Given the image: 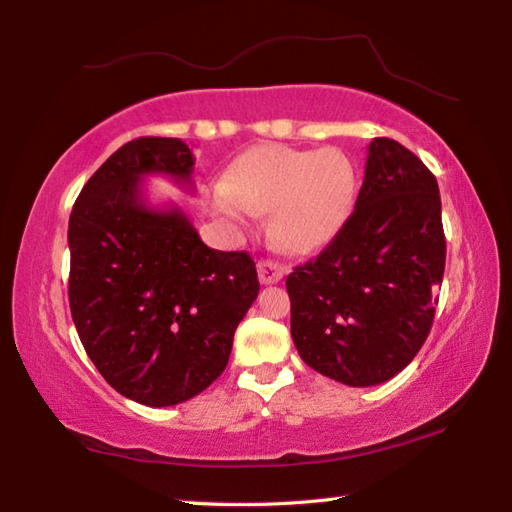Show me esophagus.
<instances>
[{"label": "esophagus", "instance_id": "obj_1", "mask_svg": "<svg viewBox=\"0 0 512 512\" xmlns=\"http://www.w3.org/2000/svg\"><path fill=\"white\" fill-rule=\"evenodd\" d=\"M285 276V267L278 265L276 260H260L258 263V278L263 285H274Z\"/></svg>", "mask_w": 512, "mask_h": 512}]
</instances>
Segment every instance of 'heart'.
<instances>
[{
    "mask_svg": "<svg viewBox=\"0 0 512 512\" xmlns=\"http://www.w3.org/2000/svg\"><path fill=\"white\" fill-rule=\"evenodd\" d=\"M356 202V169L341 149H294L260 144L231 162L227 182L209 191L207 205L236 229L254 214L269 216V236L283 249L307 254L339 234Z\"/></svg>",
    "mask_w": 512,
    "mask_h": 512,
    "instance_id": "obj_1",
    "label": "heart"
}]
</instances>
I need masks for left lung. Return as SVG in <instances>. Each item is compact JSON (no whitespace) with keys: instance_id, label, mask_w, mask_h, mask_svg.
Here are the masks:
<instances>
[{"instance_id":"1","label":"left lung","mask_w":512,"mask_h":512,"mask_svg":"<svg viewBox=\"0 0 512 512\" xmlns=\"http://www.w3.org/2000/svg\"><path fill=\"white\" fill-rule=\"evenodd\" d=\"M443 267L437 178L397 140L374 138L352 216L287 276L301 359L352 388L392 379L428 339Z\"/></svg>"}]
</instances>
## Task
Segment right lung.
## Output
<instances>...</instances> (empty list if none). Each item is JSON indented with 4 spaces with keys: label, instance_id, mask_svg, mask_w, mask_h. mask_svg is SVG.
<instances>
[{
    "label": "right lung",
    "instance_id": "obj_1",
    "mask_svg": "<svg viewBox=\"0 0 512 512\" xmlns=\"http://www.w3.org/2000/svg\"><path fill=\"white\" fill-rule=\"evenodd\" d=\"M194 162L180 138L131 140L82 187L69 220L75 330L106 383L151 408L223 374L260 289L252 256L207 247L176 202L144 196L147 176L194 189Z\"/></svg>",
    "mask_w": 512,
    "mask_h": 512
}]
</instances>
